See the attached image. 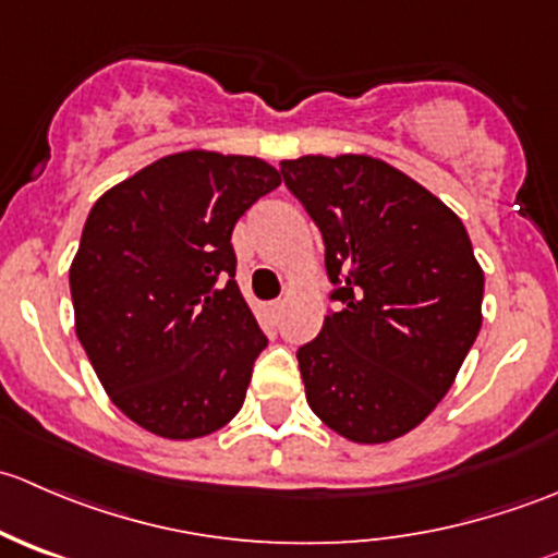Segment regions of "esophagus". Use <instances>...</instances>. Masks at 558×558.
Listing matches in <instances>:
<instances>
[{
  "label": "esophagus",
  "mask_w": 558,
  "mask_h": 558,
  "mask_svg": "<svg viewBox=\"0 0 558 558\" xmlns=\"http://www.w3.org/2000/svg\"><path fill=\"white\" fill-rule=\"evenodd\" d=\"M283 307H286L283 300L272 302V305H269V315H272V318H280V313H283Z\"/></svg>",
  "instance_id": "esophagus-1"
}]
</instances>
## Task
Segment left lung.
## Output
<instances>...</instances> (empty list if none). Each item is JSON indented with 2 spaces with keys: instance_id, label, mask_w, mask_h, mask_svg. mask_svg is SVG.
I'll use <instances>...</instances> for the list:
<instances>
[{
  "instance_id": "8db88e82",
  "label": "left lung",
  "mask_w": 558,
  "mask_h": 558,
  "mask_svg": "<svg viewBox=\"0 0 558 558\" xmlns=\"http://www.w3.org/2000/svg\"><path fill=\"white\" fill-rule=\"evenodd\" d=\"M318 227L335 286L296 351L307 404L337 435L388 442L437 408L481 331L483 269L464 223L373 156L280 161Z\"/></svg>"
}]
</instances>
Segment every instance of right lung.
Returning a JSON list of instances; mask_svg holds the SVG:
<instances>
[{"label": "right lung", "mask_w": 558, "mask_h": 558, "mask_svg": "<svg viewBox=\"0 0 558 558\" xmlns=\"http://www.w3.org/2000/svg\"><path fill=\"white\" fill-rule=\"evenodd\" d=\"M280 185L253 156L183 150L99 196L70 269L75 329L123 415L194 440L240 413L267 348L238 289L232 232Z\"/></svg>", "instance_id": "obj_1"}]
</instances>
